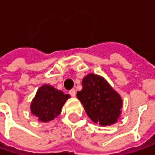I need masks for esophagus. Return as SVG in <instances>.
Masks as SVG:
<instances>
[{
	"mask_svg": "<svg viewBox=\"0 0 155 155\" xmlns=\"http://www.w3.org/2000/svg\"><path fill=\"white\" fill-rule=\"evenodd\" d=\"M69 94H70L72 97H75V95H76V91H75L74 89H73V90H71V91H69Z\"/></svg>",
	"mask_w": 155,
	"mask_h": 155,
	"instance_id": "esophagus-1",
	"label": "esophagus"
}]
</instances>
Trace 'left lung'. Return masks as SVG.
Segmentation results:
<instances>
[{
  "label": "left lung",
  "instance_id": "8db88e82",
  "mask_svg": "<svg viewBox=\"0 0 155 155\" xmlns=\"http://www.w3.org/2000/svg\"><path fill=\"white\" fill-rule=\"evenodd\" d=\"M81 84L82 89L76 95L88 117L102 127L117 123L122 112L123 101L107 80L89 74L82 79Z\"/></svg>",
  "mask_w": 155,
  "mask_h": 155
}]
</instances>
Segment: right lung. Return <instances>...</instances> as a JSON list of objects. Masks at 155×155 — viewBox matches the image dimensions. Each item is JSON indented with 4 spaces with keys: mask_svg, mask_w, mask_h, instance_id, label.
Returning a JSON list of instances; mask_svg holds the SVG:
<instances>
[{
    "mask_svg": "<svg viewBox=\"0 0 155 155\" xmlns=\"http://www.w3.org/2000/svg\"><path fill=\"white\" fill-rule=\"evenodd\" d=\"M69 98V94H64L49 84H44L38 90L32 100L30 111L39 121L49 122L61 113L63 106Z\"/></svg>",
    "mask_w": 155,
    "mask_h": 155,
    "instance_id": "add662e5",
    "label": "right lung"
}]
</instances>
